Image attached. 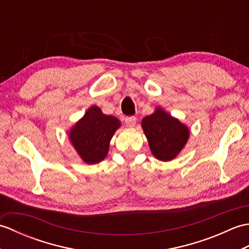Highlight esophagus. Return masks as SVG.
I'll list each match as a JSON object with an SVG mask.
<instances>
[{
	"label": "esophagus",
	"mask_w": 249,
	"mask_h": 249,
	"mask_svg": "<svg viewBox=\"0 0 249 249\" xmlns=\"http://www.w3.org/2000/svg\"><path fill=\"white\" fill-rule=\"evenodd\" d=\"M136 122H137V119L135 118V116H126L125 118L126 126H128V127H134Z\"/></svg>",
	"instance_id": "obj_1"
}]
</instances>
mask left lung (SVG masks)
Returning a JSON list of instances; mask_svg holds the SVG:
<instances>
[{"instance_id":"8db88e82","label":"left lung","mask_w":249,"mask_h":249,"mask_svg":"<svg viewBox=\"0 0 249 249\" xmlns=\"http://www.w3.org/2000/svg\"><path fill=\"white\" fill-rule=\"evenodd\" d=\"M142 128L153 155L162 161L173 160L186 144L189 136L186 126L160 108L142 120Z\"/></svg>"}]
</instances>
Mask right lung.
<instances>
[{
  "instance_id": "add662e5",
  "label": "right lung",
  "mask_w": 249,
  "mask_h": 249,
  "mask_svg": "<svg viewBox=\"0 0 249 249\" xmlns=\"http://www.w3.org/2000/svg\"><path fill=\"white\" fill-rule=\"evenodd\" d=\"M120 125L118 119L104 114L97 106H93L73 126L70 139L84 161L96 163L107 155L110 140Z\"/></svg>"
}]
</instances>
